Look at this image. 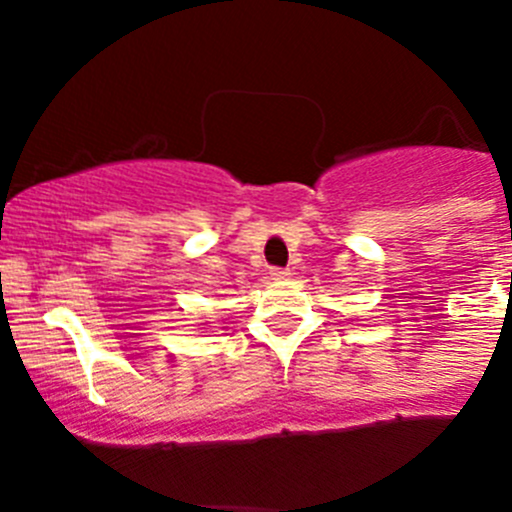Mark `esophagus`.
<instances>
[{"label": "esophagus", "instance_id": "obj_1", "mask_svg": "<svg viewBox=\"0 0 512 512\" xmlns=\"http://www.w3.org/2000/svg\"><path fill=\"white\" fill-rule=\"evenodd\" d=\"M289 277V270H285V267H272L270 270V280H287Z\"/></svg>", "mask_w": 512, "mask_h": 512}]
</instances>
